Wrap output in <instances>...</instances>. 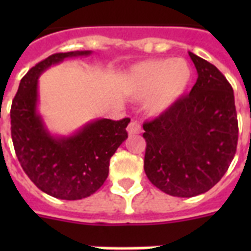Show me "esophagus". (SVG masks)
<instances>
[{
  "mask_svg": "<svg viewBox=\"0 0 251 251\" xmlns=\"http://www.w3.org/2000/svg\"><path fill=\"white\" fill-rule=\"evenodd\" d=\"M127 133H129L130 137H131V135H138V134H141L142 133L141 125H139L137 121L130 122L129 126H127Z\"/></svg>",
  "mask_w": 251,
  "mask_h": 251,
  "instance_id": "1",
  "label": "esophagus"
}]
</instances>
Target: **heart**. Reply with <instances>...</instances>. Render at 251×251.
Masks as SVG:
<instances>
[{"label": "heart", "mask_w": 251, "mask_h": 251, "mask_svg": "<svg viewBox=\"0 0 251 251\" xmlns=\"http://www.w3.org/2000/svg\"><path fill=\"white\" fill-rule=\"evenodd\" d=\"M193 72L183 58H157L139 62L129 74L130 88L135 98L145 99L146 109L161 114L171 109L186 92Z\"/></svg>", "instance_id": "obj_1"}]
</instances>
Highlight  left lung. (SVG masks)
I'll use <instances>...</instances> for the list:
<instances>
[{
  "mask_svg": "<svg viewBox=\"0 0 251 251\" xmlns=\"http://www.w3.org/2000/svg\"><path fill=\"white\" fill-rule=\"evenodd\" d=\"M198 79L152 121L145 122V172L167 194L190 198L222 179L237 149L238 124L233 88L219 69L194 53Z\"/></svg>",
  "mask_w": 251,
  "mask_h": 251,
  "instance_id": "left-lung-1",
  "label": "left lung"
}]
</instances>
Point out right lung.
I'll use <instances>...</instances> for the list:
<instances>
[{
  "label": "right lung",
  "instance_id": "add662e5",
  "mask_svg": "<svg viewBox=\"0 0 251 251\" xmlns=\"http://www.w3.org/2000/svg\"><path fill=\"white\" fill-rule=\"evenodd\" d=\"M90 54L56 53L35 65L22 78L10 110L14 150L23 171L41 191L65 201L87 198L99 190L109 173L110 157L127 138L130 118H100L69 137H56L37 112L39 76L66 58Z\"/></svg>",
  "mask_w": 251,
  "mask_h": 251
}]
</instances>
